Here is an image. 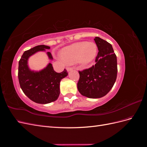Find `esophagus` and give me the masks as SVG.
<instances>
[{
    "label": "esophagus",
    "mask_w": 147,
    "mask_h": 147,
    "mask_svg": "<svg viewBox=\"0 0 147 147\" xmlns=\"http://www.w3.org/2000/svg\"><path fill=\"white\" fill-rule=\"evenodd\" d=\"M72 70H73V68L72 67H67V72H70V71H71Z\"/></svg>",
    "instance_id": "obj_1"
}]
</instances>
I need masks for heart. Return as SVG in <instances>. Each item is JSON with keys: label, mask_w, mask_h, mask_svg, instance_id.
Listing matches in <instances>:
<instances>
[{"label": "heart", "mask_w": 147, "mask_h": 147, "mask_svg": "<svg viewBox=\"0 0 147 147\" xmlns=\"http://www.w3.org/2000/svg\"><path fill=\"white\" fill-rule=\"evenodd\" d=\"M97 54V47L94 43L82 42L74 43L64 48L61 56L65 62L69 64L78 62L86 65L94 59Z\"/></svg>", "instance_id": "obj_1"}]
</instances>
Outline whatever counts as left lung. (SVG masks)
Here are the masks:
<instances>
[{
  "label": "left lung",
  "instance_id": "8db88e82",
  "mask_svg": "<svg viewBox=\"0 0 147 147\" xmlns=\"http://www.w3.org/2000/svg\"><path fill=\"white\" fill-rule=\"evenodd\" d=\"M94 40L99 50L96 63L91 68L79 71L77 88L82 96L97 99L105 96L113 86L117 76V59L111 44L98 37Z\"/></svg>",
  "mask_w": 147,
  "mask_h": 147
}]
</instances>
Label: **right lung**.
Instances as JSON below:
<instances>
[{
    "instance_id": "obj_1",
    "label": "right lung",
    "mask_w": 147,
    "mask_h": 147,
    "mask_svg": "<svg viewBox=\"0 0 147 147\" xmlns=\"http://www.w3.org/2000/svg\"><path fill=\"white\" fill-rule=\"evenodd\" d=\"M50 47L38 45L24 52L19 61L18 79L23 92L35 103L46 104L56 100L60 94V82L68 75L65 69L57 73L50 63L39 71L31 70L28 65L29 58L39 51H45ZM48 58H53L50 52H47Z\"/></svg>"
}]
</instances>
